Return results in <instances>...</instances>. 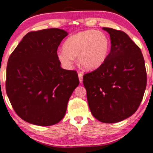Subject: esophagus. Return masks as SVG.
<instances>
[{
	"label": "esophagus",
	"instance_id": "34e87169",
	"mask_svg": "<svg viewBox=\"0 0 153 153\" xmlns=\"http://www.w3.org/2000/svg\"><path fill=\"white\" fill-rule=\"evenodd\" d=\"M78 76H79V81H80V83H81L83 81V74L81 72H79L78 74Z\"/></svg>",
	"mask_w": 153,
	"mask_h": 153
}]
</instances>
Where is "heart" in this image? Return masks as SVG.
Returning <instances> with one entry per match:
<instances>
[{
	"label": "heart",
	"mask_w": 153,
	"mask_h": 153,
	"mask_svg": "<svg viewBox=\"0 0 153 153\" xmlns=\"http://www.w3.org/2000/svg\"><path fill=\"white\" fill-rule=\"evenodd\" d=\"M108 37L102 31L88 30L69 37L64 50L58 52V58L66 67L72 65L74 58L85 70H94L105 61L109 51Z\"/></svg>",
	"instance_id": "b5f03b06"
}]
</instances>
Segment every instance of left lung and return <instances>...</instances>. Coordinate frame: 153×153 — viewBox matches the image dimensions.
Returning a JSON list of instances; mask_svg holds the SVG:
<instances>
[{"label": "left lung", "instance_id": "obj_1", "mask_svg": "<svg viewBox=\"0 0 153 153\" xmlns=\"http://www.w3.org/2000/svg\"><path fill=\"white\" fill-rule=\"evenodd\" d=\"M110 35L111 51L104 63L83 75L88 103L100 122L114 123L131 116L143 100L147 83L141 49L123 31L103 28Z\"/></svg>", "mask_w": 153, "mask_h": 153}]
</instances>
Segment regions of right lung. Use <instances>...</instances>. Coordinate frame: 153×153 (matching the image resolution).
<instances>
[{"mask_svg":"<svg viewBox=\"0 0 153 153\" xmlns=\"http://www.w3.org/2000/svg\"><path fill=\"white\" fill-rule=\"evenodd\" d=\"M68 34L58 28L31 31L8 59L6 93L16 114L31 124L60 122L79 84L76 71L61 68L58 58V46Z\"/></svg>","mask_w":153,"mask_h":153,"instance_id":"right-lung-1","label":"right lung"}]
</instances>
